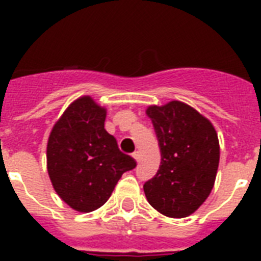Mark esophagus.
<instances>
[{
  "mask_svg": "<svg viewBox=\"0 0 261 261\" xmlns=\"http://www.w3.org/2000/svg\"><path fill=\"white\" fill-rule=\"evenodd\" d=\"M133 157H134L137 163H139V160H141V153H139V151H134V153H133Z\"/></svg>",
  "mask_w": 261,
  "mask_h": 261,
  "instance_id": "34e87169",
  "label": "esophagus"
}]
</instances>
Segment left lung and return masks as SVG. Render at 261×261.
<instances>
[{
    "instance_id": "1",
    "label": "left lung",
    "mask_w": 261,
    "mask_h": 261,
    "mask_svg": "<svg viewBox=\"0 0 261 261\" xmlns=\"http://www.w3.org/2000/svg\"><path fill=\"white\" fill-rule=\"evenodd\" d=\"M161 150L155 176L143 184L147 202L161 214L184 218L198 210L214 187L219 164V142L208 119L186 102L150 106Z\"/></svg>"
}]
</instances>
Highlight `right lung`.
Masks as SVG:
<instances>
[{
  "label": "right lung",
  "mask_w": 261,
  "mask_h": 261,
  "mask_svg": "<svg viewBox=\"0 0 261 261\" xmlns=\"http://www.w3.org/2000/svg\"><path fill=\"white\" fill-rule=\"evenodd\" d=\"M107 110L83 96L54 124L47 143V171L55 192L81 213L101 207L119 178L137 167L104 128Z\"/></svg>",
  "instance_id": "1"
}]
</instances>
